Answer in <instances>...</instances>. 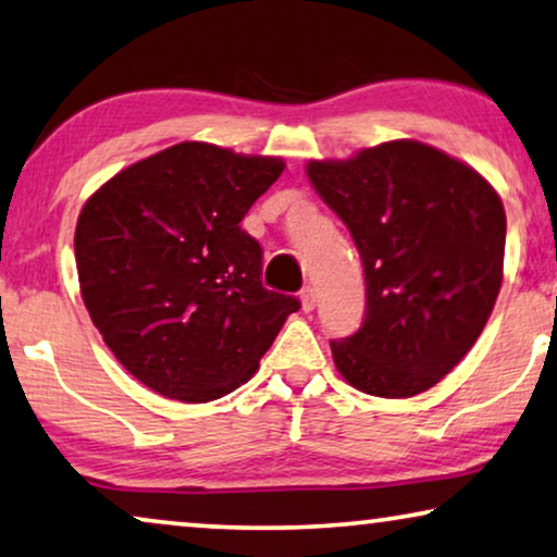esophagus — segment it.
<instances>
[{
    "instance_id": "obj_1",
    "label": "esophagus",
    "mask_w": 557,
    "mask_h": 557,
    "mask_svg": "<svg viewBox=\"0 0 557 557\" xmlns=\"http://www.w3.org/2000/svg\"><path fill=\"white\" fill-rule=\"evenodd\" d=\"M300 302H302V310H305V312H312V310H314V289H312L310 285L302 287Z\"/></svg>"
}]
</instances>
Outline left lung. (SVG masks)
<instances>
[{"label": "left lung", "instance_id": "left-lung-1", "mask_svg": "<svg viewBox=\"0 0 557 557\" xmlns=\"http://www.w3.org/2000/svg\"><path fill=\"white\" fill-rule=\"evenodd\" d=\"M307 177L364 268L362 325L330 343L339 375L377 397L425 393L475 345L500 293V197L483 174L414 139L312 160Z\"/></svg>", "mask_w": 557, "mask_h": 557}]
</instances>
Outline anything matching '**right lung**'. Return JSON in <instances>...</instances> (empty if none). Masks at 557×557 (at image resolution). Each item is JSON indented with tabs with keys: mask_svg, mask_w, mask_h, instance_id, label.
I'll return each mask as SVG.
<instances>
[{
	"mask_svg": "<svg viewBox=\"0 0 557 557\" xmlns=\"http://www.w3.org/2000/svg\"><path fill=\"white\" fill-rule=\"evenodd\" d=\"M280 157L180 143L114 174L82 207V300L129 375L182 403L252 377L297 297L262 287V247L239 227Z\"/></svg>",
	"mask_w": 557,
	"mask_h": 557,
	"instance_id": "obj_1",
	"label": "right lung"
}]
</instances>
